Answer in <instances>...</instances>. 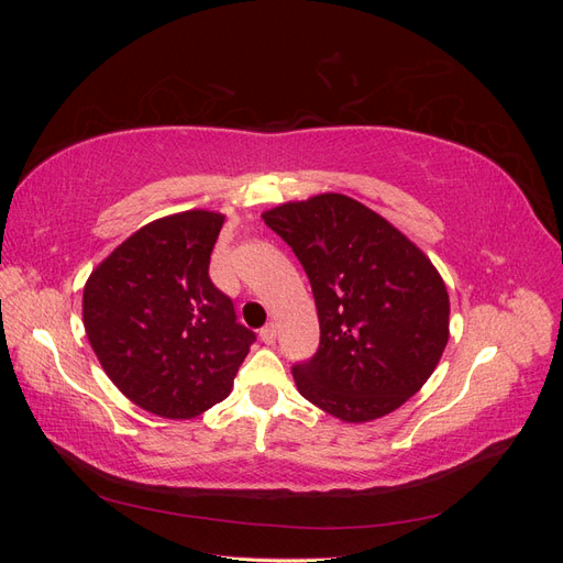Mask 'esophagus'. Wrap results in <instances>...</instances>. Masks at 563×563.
I'll list each match as a JSON object with an SVG mask.
<instances>
[{"instance_id":"obj_1","label":"esophagus","mask_w":563,"mask_h":563,"mask_svg":"<svg viewBox=\"0 0 563 563\" xmlns=\"http://www.w3.org/2000/svg\"><path fill=\"white\" fill-rule=\"evenodd\" d=\"M261 340H263L265 345H275V340H277V327H275V323H267V327L261 329Z\"/></svg>"}]
</instances>
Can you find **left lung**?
Returning <instances> with one entry per match:
<instances>
[{"label":"left lung","mask_w":563,"mask_h":563,"mask_svg":"<svg viewBox=\"0 0 563 563\" xmlns=\"http://www.w3.org/2000/svg\"><path fill=\"white\" fill-rule=\"evenodd\" d=\"M314 294L319 350L294 366L300 395L345 422L395 411L428 383L449 343V294L432 261L345 195L263 213Z\"/></svg>","instance_id":"left-lung-1"}]
</instances>
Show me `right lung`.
Instances as JSON below:
<instances>
[{"label": "right lung", "mask_w": 563, "mask_h": 563, "mask_svg": "<svg viewBox=\"0 0 563 563\" xmlns=\"http://www.w3.org/2000/svg\"><path fill=\"white\" fill-rule=\"evenodd\" d=\"M223 223L203 209L152 220L84 286V329L100 366L159 418L190 420L223 401L255 340L209 277Z\"/></svg>", "instance_id": "1"}]
</instances>
